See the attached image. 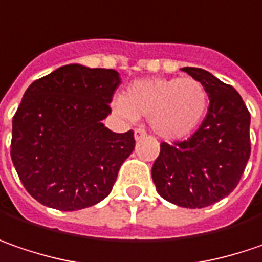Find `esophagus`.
<instances>
[{
  "instance_id": "obj_1",
  "label": "esophagus",
  "mask_w": 262,
  "mask_h": 262,
  "mask_svg": "<svg viewBox=\"0 0 262 262\" xmlns=\"http://www.w3.org/2000/svg\"><path fill=\"white\" fill-rule=\"evenodd\" d=\"M147 136V133L143 129V128H137L136 131H134V137H136V140H141V138H144Z\"/></svg>"
}]
</instances>
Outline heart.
Returning a JSON list of instances; mask_svg holds the SVG:
<instances>
[{
  "label": "heart",
  "mask_w": 262,
  "mask_h": 262,
  "mask_svg": "<svg viewBox=\"0 0 262 262\" xmlns=\"http://www.w3.org/2000/svg\"><path fill=\"white\" fill-rule=\"evenodd\" d=\"M115 107L126 119L149 118L156 134L166 140H181L202 122L208 107V93L194 78H146L129 84Z\"/></svg>",
  "instance_id": "b5f03b06"
}]
</instances>
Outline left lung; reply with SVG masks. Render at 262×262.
<instances>
[{
  "label": "left lung",
  "mask_w": 262,
  "mask_h": 262,
  "mask_svg": "<svg viewBox=\"0 0 262 262\" xmlns=\"http://www.w3.org/2000/svg\"><path fill=\"white\" fill-rule=\"evenodd\" d=\"M202 82L208 113L187 140L161 143L151 178L165 201L181 208H205L229 196L242 177L251 155V113L241 94L212 73L183 68Z\"/></svg>",
  "instance_id": "1"
}]
</instances>
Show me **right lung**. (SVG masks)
<instances>
[{"label": "right lung", "mask_w": 262, "mask_h": 262, "mask_svg": "<svg viewBox=\"0 0 262 262\" xmlns=\"http://www.w3.org/2000/svg\"><path fill=\"white\" fill-rule=\"evenodd\" d=\"M121 84L113 69L66 64L33 81L13 118L11 161L39 203L78 211L109 196L134 133L103 125Z\"/></svg>", "instance_id": "add662e5"}]
</instances>
